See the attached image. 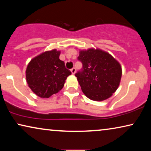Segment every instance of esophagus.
Listing matches in <instances>:
<instances>
[{
  "instance_id": "1",
  "label": "esophagus",
  "mask_w": 151,
  "mask_h": 151,
  "mask_svg": "<svg viewBox=\"0 0 151 151\" xmlns=\"http://www.w3.org/2000/svg\"><path fill=\"white\" fill-rule=\"evenodd\" d=\"M71 71L72 74H75V73H76V68H75V67L72 68V69H71Z\"/></svg>"
}]
</instances>
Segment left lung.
Here are the masks:
<instances>
[{
  "label": "left lung",
  "instance_id": "8db88e82",
  "mask_svg": "<svg viewBox=\"0 0 151 151\" xmlns=\"http://www.w3.org/2000/svg\"><path fill=\"white\" fill-rule=\"evenodd\" d=\"M78 60L82 63V69L75 76L84 94L94 101L110 98L119 85L120 64L109 53L99 49L80 51Z\"/></svg>",
  "mask_w": 151,
  "mask_h": 151
}]
</instances>
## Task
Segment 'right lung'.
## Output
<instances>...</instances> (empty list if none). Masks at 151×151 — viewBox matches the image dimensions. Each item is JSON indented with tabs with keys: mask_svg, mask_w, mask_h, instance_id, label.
Segmentation results:
<instances>
[{
	"mask_svg": "<svg viewBox=\"0 0 151 151\" xmlns=\"http://www.w3.org/2000/svg\"><path fill=\"white\" fill-rule=\"evenodd\" d=\"M60 51L56 49L35 57L28 64L26 80L29 87L37 96L48 98L63 88L65 80L71 72L59 59Z\"/></svg>",
	"mask_w": 151,
	"mask_h": 151,
	"instance_id": "obj_1",
	"label": "right lung"
}]
</instances>
